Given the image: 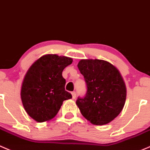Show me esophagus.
I'll return each instance as SVG.
<instances>
[{
  "instance_id": "34e87169",
  "label": "esophagus",
  "mask_w": 150,
  "mask_h": 150,
  "mask_svg": "<svg viewBox=\"0 0 150 150\" xmlns=\"http://www.w3.org/2000/svg\"><path fill=\"white\" fill-rule=\"evenodd\" d=\"M71 94H72V99H75V98H76V93H75V91H72V93H71Z\"/></svg>"
}]
</instances>
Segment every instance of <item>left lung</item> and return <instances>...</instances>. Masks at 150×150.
I'll return each instance as SVG.
<instances>
[{
    "label": "left lung",
    "mask_w": 150,
    "mask_h": 150,
    "mask_svg": "<svg viewBox=\"0 0 150 150\" xmlns=\"http://www.w3.org/2000/svg\"><path fill=\"white\" fill-rule=\"evenodd\" d=\"M84 77L87 92L76 100L82 115L93 124L103 125L122 111L127 88L119 71L102 59H81L78 64Z\"/></svg>",
    "instance_id": "1"
}]
</instances>
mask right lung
<instances>
[{"label": "right lung", "mask_w": 150, "mask_h": 150, "mask_svg": "<svg viewBox=\"0 0 150 150\" xmlns=\"http://www.w3.org/2000/svg\"><path fill=\"white\" fill-rule=\"evenodd\" d=\"M72 59L47 54L38 59L28 70L21 86L22 103L26 113L38 122L53 119L64 100L72 98L65 91L62 71Z\"/></svg>", "instance_id": "right-lung-1"}]
</instances>
